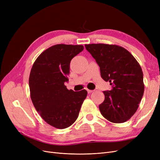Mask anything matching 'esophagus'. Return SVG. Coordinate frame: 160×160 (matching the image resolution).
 <instances>
[{
  "instance_id": "esophagus-1",
  "label": "esophagus",
  "mask_w": 160,
  "mask_h": 160,
  "mask_svg": "<svg viewBox=\"0 0 160 160\" xmlns=\"http://www.w3.org/2000/svg\"><path fill=\"white\" fill-rule=\"evenodd\" d=\"M87 91H88V93H92V92L93 91V90H90V89H87Z\"/></svg>"
}]
</instances>
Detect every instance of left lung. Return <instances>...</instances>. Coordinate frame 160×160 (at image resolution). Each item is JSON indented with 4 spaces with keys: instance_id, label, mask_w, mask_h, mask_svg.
<instances>
[{
    "instance_id": "left-lung-1",
    "label": "left lung",
    "mask_w": 160,
    "mask_h": 160,
    "mask_svg": "<svg viewBox=\"0 0 160 160\" xmlns=\"http://www.w3.org/2000/svg\"><path fill=\"white\" fill-rule=\"evenodd\" d=\"M100 67L101 76L113 85L103 91L105 100L100 104L103 117L115 123L127 122L138 109L144 92L142 67L125 48L103 43L85 45Z\"/></svg>"
}]
</instances>
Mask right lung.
Instances as JSON below:
<instances>
[{
    "mask_svg": "<svg viewBox=\"0 0 160 160\" xmlns=\"http://www.w3.org/2000/svg\"><path fill=\"white\" fill-rule=\"evenodd\" d=\"M83 45L58 44L45 50L34 62L29 76L32 102L41 117L51 126L65 129L73 123L88 91L67 89L71 59Z\"/></svg>",
    "mask_w": 160,
    "mask_h": 160,
    "instance_id": "1",
    "label": "right lung"
}]
</instances>
